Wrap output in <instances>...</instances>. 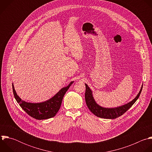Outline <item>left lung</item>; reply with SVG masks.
I'll use <instances>...</instances> for the list:
<instances>
[{"instance_id": "1", "label": "left lung", "mask_w": 152, "mask_h": 152, "mask_svg": "<svg viewBox=\"0 0 152 152\" xmlns=\"http://www.w3.org/2000/svg\"><path fill=\"white\" fill-rule=\"evenodd\" d=\"M85 85H86L85 100H86L87 106L90 110V111L98 117L108 118V119L116 118L123 115L126 111H128L132 107V105L136 102V101L138 99L142 88V85L139 93L137 94L135 98L131 101L129 102L128 103L124 104L123 105L117 107L107 108V107H104L99 105L96 102L94 97L92 90L90 88V87L88 86L87 84H85Z\"/></svg>"}]
</instances>
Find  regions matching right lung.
I'll return each instance as SVG.
<instances>
[{
	"instance_id": "obj_1",
	"label": "right lung",
	"mask_w": 152,
	"mask_h": 152,
	"mask_svg": "<svg viewBox=\"0 0 152 152\" xmlns=\"http://www.w3.org/2000/svg\"><path fill=\"white\" fill-rule=\"evenodd\" d=\"M74 83L71 81L69 84L60 89L58 92L50 99L41 102L32 103L22 100L18 96L12 83V90L15 100L22 109L30 116L38 120H44L53 117L61 106L62 99L67 90Z\"/></svg>"
}]
</instances>
